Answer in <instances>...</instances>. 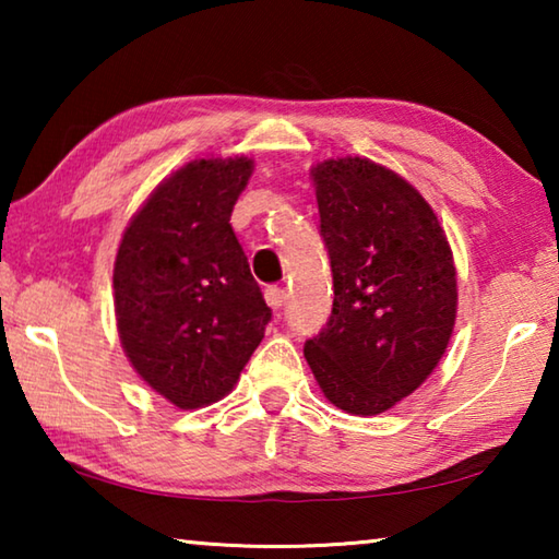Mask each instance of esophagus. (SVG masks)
I'll return each mask as SVG.
<instances>
[{"label":"esophagus","instance_id":"1","mask_svg":"<svg viewBox=\"0 0 559 559\" xmlns=\"http://www.w3.org/2000/svg\"><path fill=\"white\" fill-rule=\"evenodd\" d=\"M263 296H266V302H269V306H271L273 310L283 308V306H286V300H288L286 288H278V286L266 288V293H263Z\"/></svg>","mask_w":559,"mask_h":559}]
</instances>
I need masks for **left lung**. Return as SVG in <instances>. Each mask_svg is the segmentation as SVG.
Returning a JSON list of instances; mask_svg holds the SVG:
<instances>
[{
	"label": "left lung",
	"instance_id": "1",
	"mask_svg": "<svg viewBox=\"0 0 559 559\" xmlns=\"http://www.w3.org/2000/svg\"><path fill=\"white\" fill-rule=\"evenodd\" d=\"M333 269V313L306 340L337 409H392L433 372L456 323V266L429 202L392 169L337 157L310 169Z\"/></svg>",
	"mask_w": 559,
	"mask_h": 559
}]
</instances>
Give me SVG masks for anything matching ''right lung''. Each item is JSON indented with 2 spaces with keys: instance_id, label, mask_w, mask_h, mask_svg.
Returning <instances> with one entry per match:
<instances>
[{
  "instance_id": "1",
  "label": "right lung",
  "mask_w": 559,
  "mask_h": 559,
  "mask_svg": "<svg viewBox=\"0 0 559 559\" xmlns=\"http://www.w3.org/2000/svg\"><path fill=\"white\" fill-rule=\"evenodd\" d=\"M251 173L249 157L187 163L155 187L118 246L122 349L179 409L229 394L271 320L229 224Z\"/></svg>"
}]
</instances>
